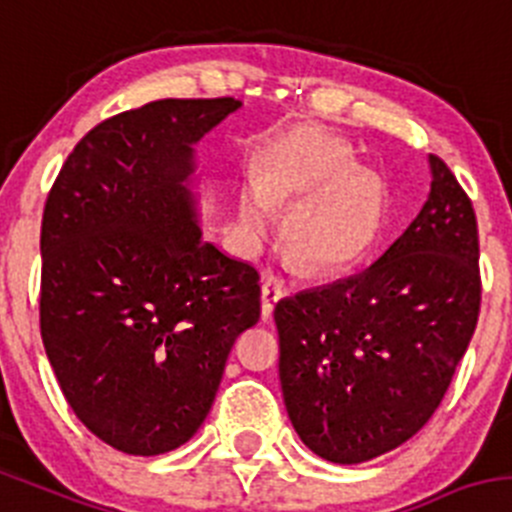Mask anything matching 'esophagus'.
I'll return each mask as SVG.
<instances>
[{
	"mask_svg": "<svg viewBox=\"0 0 512 512\" xmlns=\"http://www.w3.org/2000/svg\"><path fill=\"white\" fill-rule=\"evenodd\" d=\"M284 294V284H281L276 276H264L261 281V314H264V320H269L271 314H274L276 302Z\"/></svg>",
	"mask_w": 512,
	"mask_h": 512,
	"instance_id": "34e87169",
	"label": "esophagus"
}]
</instances>
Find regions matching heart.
<instances>
[{"label": "heart", "instance_id": "obj_1", "mask_svg": "<svg viewBox=\"0 0 512 512\" xmlns=\"http://www.w3.org/2000/svg\"><path fill=\"white\" fill-rule=\"evenodd\" d=\"M281 198L307 200L289 223L294 259L314 274L348 269L373 241L378 198L353 177V164L322 139L297 144L266 185H248L238 198V233L248 246L264 241L276 225Z\"/></svg>", "mask_w": 512, "mask_h": 512}]
</instances>
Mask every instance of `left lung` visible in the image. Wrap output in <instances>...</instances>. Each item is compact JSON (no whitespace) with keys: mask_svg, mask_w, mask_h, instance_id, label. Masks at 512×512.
<instances>
[{"mask_svg":"<svg viewBox=\"0 0 512 512\" xmlns=\"http://www.w3.org/2000/svg\"><path fill=\"white\" fill-rule=\"evenodd\" d=\"M429 167V200L381 259L274 309L287 414L327 462H368L409 442L475 335V210L437 154Z\"/></svg>","mask_w":512,"mask_h":512,"instance_id":"8db88e82","label":"left lung"}]
</instances>
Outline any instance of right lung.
<instances>
[{"mask_svg":"<svg viewBox=\"0 0 512 512\" xmlns=\"http://www.w3.org/2000/svg\"><path fill=\"white\" fill-rule=\"evenodd\" d=\"M236 98H162L93 126L42 213L40 332L75 416L137 457L185 444L259 322V271L203 241L192 144Z\"/></svg>","mask_w":512,"mask_h":512,"instance_id":"obj_1","label":"right lung"}]
</instances>
